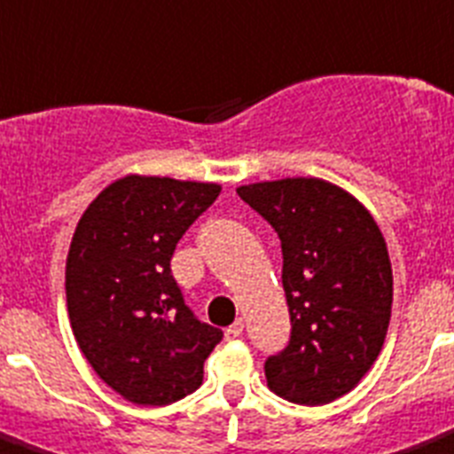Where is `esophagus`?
<instances>
[{
	"instance_id": "obj_1",
	"label": "esophagus",
	"mask_w": 454,
	"mask_h": 454,
	"mask_svg": "<svg viewBox=\"0 0 454 454\" xmlns=\"http://www.w3.org/2000/svg\"><path fill=\"white\" fill-rule=\"evenodd\" d=\"M242 333H245V321H242V318H238L233 325L226 327V339L228 341H235V339L242 337Z\"/></svg>"
}]
</instances>
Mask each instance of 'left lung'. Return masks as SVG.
<instances>
[{
    "instance_id": "1",
    "label": "left lung",
    "mask_w": 454,
    "mask_h": 454,
    "mask_svg": "<svg viewBox=\"0 0 454 454\" xmlns=\"http://www.w3.org/2000/svg\"><path fill=\"white\" fill-rule=\"evenodd\" d=\"M281 239L291 339L265 360L270 390L321 406L350 392L376 363L392 311V268L374 216L316 177L239 186Z\"/></svg>"
}]
</instances>
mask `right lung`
Here are the masks:
<instances>
[{"label": "right lung", "instance_id": "1", "mask_svg": "<svg viewBox=\"0 0 454 454\" xmlns=\"http://www.w3.org/2000/svg\"><path fill=\"white\" fill-rule=\"evenodd\" d=\"M219 184L127 175L80 216L67 258L75 341L104 383L140 406H166L203 383L219 327L200 323L170 272L182 235Z\"/></svg>", "mask_w": 454, "mask_h": 454}]
</instances>
